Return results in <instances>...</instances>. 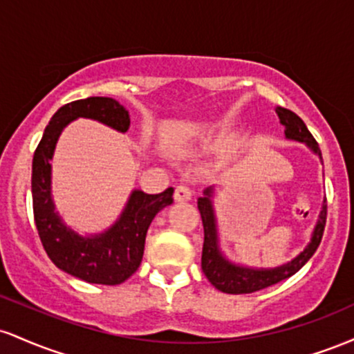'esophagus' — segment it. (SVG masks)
<instances>
[{"label":"esophagus","instance_id":"1","mask_svg":"<svg viewBox=\"0 0 354 354\" xmlns=\"http://www.w3.org/2000/svg\"><path fill=\"white\" fill-rule=\"evenodd\" d=\"M193 198V193L188 186L180 185L176 189H174V201L176 203H183V201H189Z\"/></svg>","mask_w":354,"mask_h":354}]
</instances>
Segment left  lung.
Returning a JSON list of instances; mask_svg holds the SVG:
<instances>
[{
    "label": "left lung",
    "instance_id": "1",
    "mask_svg": "<svg viewBox=\"0 0 354 354\" xmlns=\"http://www.w3.org/2000/svg\"><path fill=\"white\" fill-rule=\"evenodd\" d=\"M276 115L284 126V136L291 141L306 145L319 161L323 163L321 158V149L313 135L308 131L306 124L298 115L286 108H276ZM214 186H209L203 191V196L198 198V209L201 213L203 228H205V243H203V254H201V268L203 273L209 279V283L223 293L228 295H245L254 293V291L263 290V288L271 286L283 279L293 276L296 271H299L306 265L308 259L315 254L318 250L321 238H323L324 225H326V198L321 205L318 221L313 228L311 239L304 250L298 256H295L291 261L274 268H253L238 265L231 261L225 251L219 245V230H218V218L214 211Z\"/></svg>",
    "mask_w": 354,
    "mask_h": 354
}]
</instances>
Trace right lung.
<instances>
[{
    "instance_id": "add662e5",
    "label": "right lung",
    "mask_w": 354,
    "mask_h": 354,
    "mask_svg": "<svg viewBox=\"0 0 354 354\" xmlns=\"http://www.w3.org/2000/svg\"><path fill=\"white\" fill-rule=\"evenodd\" d=\"M78 118L103 123L118 133L129 129V113L123 104L106 96L64 104L44 128L33 156L31 194L38 234L48 256L64 273L86 283L115 286L126 281L140 268L145 239L153 218L173 203V188L160 194L133 189L123 211L109 228L81 234L56 211L51 189V160L59 135Z\"/></svg>"
}]
</instances>
